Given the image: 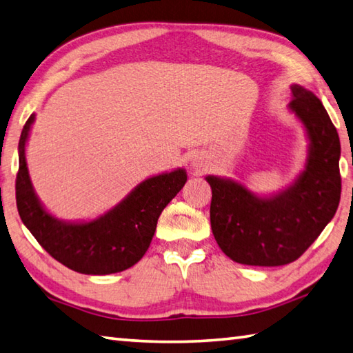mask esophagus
Returning a JSON list of instances; mask_svg holds the SVG:
<instances>
[{"label": "esophagus", "instance_id": "1", "mask_svg": "<svg viewBox=\"0 0 353 353\" xmlns=\"http://www.w3.org/2000/svg\"><path fill=\"white\" fill-rule=\"evenodd\" d=\"M202 163H203V157L202 156H194V157H192V167L200 168V167H202Z\"/></svg>", "mask_w": 353, "mask_h": 353}]
</instances>
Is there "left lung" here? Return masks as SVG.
Wrapping results in <instances>:
<instances>
[{"instance_id":"1","label":"left lung","mask_w":353,"mask_h":353,"mask_svg":"<svg viewBox=\"0 0 353 353\" xmlns=\"http://www.w3.org/2000/svg\"><path fill=\"white\" fill-rule=\"evenodd\" d=\"M292 112L310 139L306 170L296 182L269 199H260L230 179L208 176L212 199L211 230L228 257L241 265L281 266L306 252L335 216L341 196L336 128L321 101L292 87Z\"/></svg>"}]
</instances>
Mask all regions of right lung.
Instances as JSON below:
<instances>
[{
    "instance_id": "1",
    "label": "right lung",
    "mask_w": 353,
    "mask_h": 353,
    "mask_svg": "<svg viewBox=\"0 0 353 353\" xmlns=\"http://www.w3.org/2000/svg\"><path fill=\"white\" fill-rule=\"evenodd\" d=\"M34 114L19 137L17 206L19 217L38 243L72 271L105 275L125 271L147 252L157 219L186 182L185 170L143 181L105 216L88 223H64L48 214L34 196L26 163V141Z\"/></svg>"
}]
</instances>
